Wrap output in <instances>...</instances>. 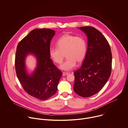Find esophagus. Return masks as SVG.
<instances>
[{
  "mask_svg": "<svg viewBox=\"0 0 128 128\" xmlns=\"http://www.w3.org/2000/svg\"><path fill=\"white\" fill-rule=\"evenodd\" d=\"M68 72H62V75L64 76H66V75H68Z\"/></svg>",
  "mask_w": 128,
  "mask_h": 128,
  "instance_id": "obj_1",
  "label": "esophagus"
}]
</instances>
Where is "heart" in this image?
<instances>
[{
  "instance_id": "1",
  "label": "heart",
  "mask_w": 128,
  "mask_h": 128,
  "mask_svg": "<svg viewBox=\"0 0 128 128\" xmlns=\"http://www.w3.org/2000/svg\"><path fill=\"white\" fill-rule=\"evenodd\" d=\"M56 47L50 49V56L54 62L60 64L65 54L66 59L60 66L64 70H70L74 68L76 62H82L87 53L86 40L82 37L70 34H65L60 36L57 40Z\"/></svg>"
}]
</instances>
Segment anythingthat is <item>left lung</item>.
I'll return each instance as SVG.
<instances>
[{"mask_svg": "<svg viewBox=\"0 0 128 128\" xmlns=\"http://www.w3.org/2000/svg\"><path fill=\"white\" fill-rule=\"evenodd\" d=\"M78 28L88 37V48L81 68L74 72V90L78 95L86 98L97 94L108 80L112 56L108 42L99 30L92 26Z\"/></svg>", "mask_w": 128, "mask_h": 128, "instance_id": "1", "label": "left lung"}]
</instances>
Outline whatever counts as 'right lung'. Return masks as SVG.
Instances as JSON below:
<instances>
[{
	"label": "right lung",
	"instance_id": "add662e5",
	"mask_svg": "<svg viewBox=\"0 0 128 128\" xmlns=\"http://www.w3.org/2000/svg\"><path fill=\"white\" fill-rule=\"evenodd\" d=\"M55 34L49 28L32 30L18 44L15 58V68L18 79L24 90L40 100H46L54 95L62 74L54 64L49 50L50 41ZM28 54L34 55L37 66L29 75L26 70L25 60Z\"/></svg>",
	"mask_w": 128,
	"mask_h": 128
}]
</instances>
